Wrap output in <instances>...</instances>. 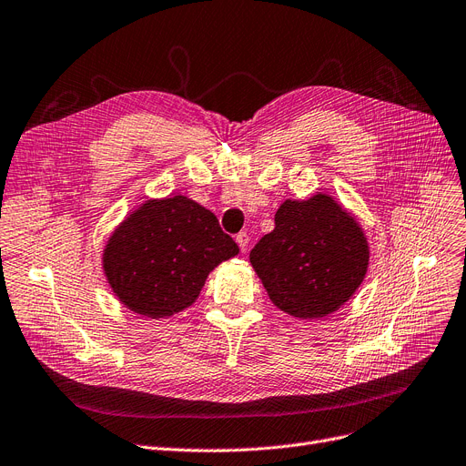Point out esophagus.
<instances>
[{
	"label": "esophagus",
	"instance_id": "obj_1",
	"mask_svg": "<svg viewBox=\"0 0 466 466\" xmlns=\"http://www.w3.org/2000/svg\"><path fill=\"white\" fill-rule=\"evenodd\" d=\"M236 241H238V246H239L241 253H246V251H248V246H249V236H248V232H239V234L236 236Z\"/></svg>",
	"mask_w": 466,
	"mask_h": 466
}]
</instances>
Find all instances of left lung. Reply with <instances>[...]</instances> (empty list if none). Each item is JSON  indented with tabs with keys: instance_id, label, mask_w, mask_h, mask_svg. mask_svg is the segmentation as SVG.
Wrapping results in <instances>:
<instances>
[{
	"instance_id": "8db88e82",
	"label": "left lung",
	"mask_w": 466,
	"mask_h": 466,
	"mask_svg": "<svg viewBox=\"0 0 466 466\" xmlns=\"http://www.w3.org/2000/svg\"><path fill=\"white\" fill-rule=\"evenodd\" d=\"M276 227L249 260L274 307L300 319L339 310L370 267V246L358 220L329 194L286 199Z\"/></svg>"
}]
</instances>
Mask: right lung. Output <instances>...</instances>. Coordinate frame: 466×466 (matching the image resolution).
<instances>
[{"instance_id": "right-lung-1", "label": "right lung", "mask_w": 466, "mask_h": 466, "mask_svg": "<svg viewBox=\"0 0 466 466\" xmlns=\"http://www.w3.org/2000/svg\"><path fill=\"white\" fill-rule=\"evenodd\" d=\"M238 253L217 217L178 194L147 199L119 222L103 270L121 305L159 319L192 307L209 272Z\"/></svg>"}]
</instances>
